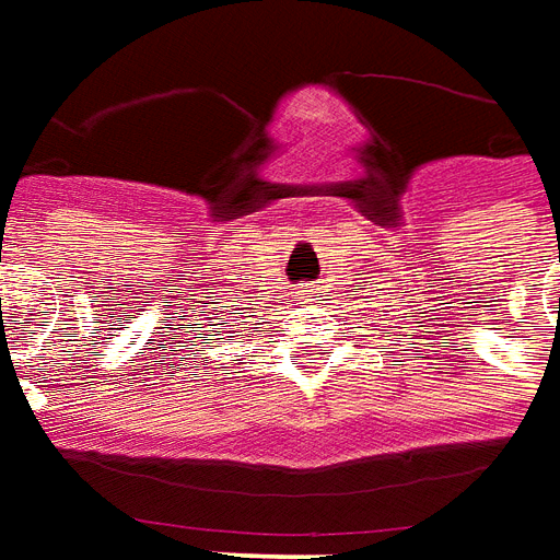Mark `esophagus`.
I'll list each match as a JSON object with an SVG mask.
<instances>
[{"mask_svg":"<svg viewBox=\"0 0 560 560\" xmlns=\"http://www.w3.org/2000/svg\"><path fill=\"white\" fill-rule=\"evenodd\" d=\"M319 289H322V285H316V283H307V289H304V295H307V298H313V301H316V295H319Z\"/></svg>","mask_w":560,"mask_h":560,"instance_id":"1","label":"esophagus"}]
</instances>
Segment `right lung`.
Wrapping results in <instances>:
<instances>
[{"instance_id": "1", "label": "right lung", "mask_w": 560, "mask_h": 560, "mask_svg": "<svg viewBox=\"0 0 560 560\" xmlns=\"http://www.w3.org/2000/svg\"><path fill=\"white\" fill-rule=\"evenodd\" d=\"M223 328H230V325H226V322H223Z\"/></svg>"}]
</instances>
